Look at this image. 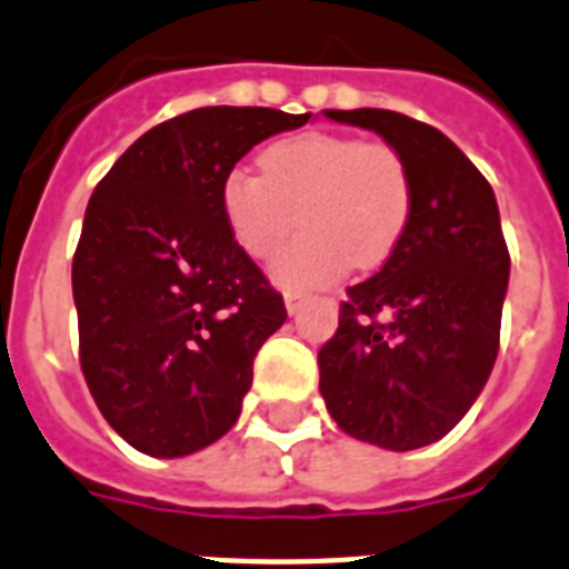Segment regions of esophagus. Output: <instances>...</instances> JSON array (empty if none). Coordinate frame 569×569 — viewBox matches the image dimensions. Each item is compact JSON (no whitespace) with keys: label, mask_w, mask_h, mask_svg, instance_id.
<instances>
[{"label":"esophagus","mask_w":569,"mask_h":569,"mask_svg":"<svg viewBox=\"0 0 569 569\" xmlns=\"http://www.w3.org/2000/svg\"><path fill=\"white\" fill-rule=\"evenodd\" d=\"M284 308H288V313L299 311V308H302V296H299V293L284 296Z\"/></svg>","instance_id":"obj_1"}]
</instances>
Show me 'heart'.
I'll return each mask as SVG.
<instances>
[{"mask_svg":"<svg viewBox=\"0 0 569 569\" xmlns=\"http://www.w3.org/2000/svg\"><path fill=\"white\" fill-rule=\"evenodd\" d=\"M258 166L261 177L247 168L223 177L220 211L252 258L273 256L299 220L302 232L273 261L281 288L331 284L351 261L383 264L410 227L412 177L392 144L308 130L267 144Z\"/></svg>","mask_w":569,"mask_h":569,"instance_id":"obj_1","label":"heart"}]
</instances>
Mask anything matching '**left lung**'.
Here are the masks:
<instances>
[{"mask_svg":"<svg viewBox=\"0 0 569 569\" xmlns=\"http://www.w3.org/2000/svg\"><path fill=\"white\" fill-rule=\"evenodd\" d=\"M375 130L412 177L396 252L351 284L337 335L319 349V392L360 442L416 450L459 425L500 349L509 247L495 191L448 136L392 110H326Z\"/></svg>","mask_w":569,"mask_h":569,"instance_id":"obj_1","label":"left lung"}]
</instances>
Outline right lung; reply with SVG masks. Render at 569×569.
Returning <instances> with one entry per match:
<instances>
[{
  "label": "right lung",
  "mask_w": 569,
  "mask_h": 569,
  "mask_svg": "<svg viewBox=\"0 0 569 569\" xmlns=\"http://www.w3.org/2000/svg\"><path fill=\"white\" fill-rule=\"evenodd\" d=\"M311 112L200 107L139 136L89 197L72 261L81 369L110 427L148 457H189L241 416L252 360L288 319L234 243L220 182Z\"/></svg>",
  "instance_id": "right-lung-1"
}]
</instances>
